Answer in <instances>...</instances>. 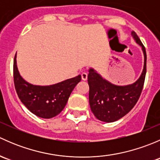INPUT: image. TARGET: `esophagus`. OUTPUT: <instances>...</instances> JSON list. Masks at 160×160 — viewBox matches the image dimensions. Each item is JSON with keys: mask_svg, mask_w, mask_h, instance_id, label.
Masks as SVG:
<instances>
[{"mask_svg": "<svg viewBox=\"0 0 160 160\" xmlns=\"http://www.w3.org/2000/svg\"><path fill=\"white\" fill-rule=\"evenodd\" d=\"M81 77L83 80H88V73L87 72H82L81 73Z\"/></svg>", "mask_w": 160, "mask_h": 160, "instance_id": "esophagus-1", "label": "esophagus"}]
</instances>
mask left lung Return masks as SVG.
Returning a JSON list of instances; mask_svg holds the SVG:
<instances>
[{"label":"left lung","mask_w":160,"mask_h":160,"mask_svg":"<svg viewBox=\"0 0 160 160\" xmlns=\"http://www.w3.org/2000/svg\"><path fill=\"white\" fill-rule=\"evenodd\" d=\"M132 35L136 42L142 46L144 54V67L136 82L127 86H116L103 79L93 69H90L88 74L89 102L90 109L100 121L113 122L128 114L138 101L146 73V52L135 32Z\"/></svg>","instance_id":"8db88e82"}]
</instances>
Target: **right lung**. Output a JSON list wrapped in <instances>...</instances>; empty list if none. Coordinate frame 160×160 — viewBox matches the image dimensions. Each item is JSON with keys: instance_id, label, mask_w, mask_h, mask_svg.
Returning <instances> with one entry per match:
<instances>
[{"instance_id": "right-lung-1", "label": "right lung", "mask_w": 160, "mask_h": 160, "mask_svg": "<svg viewBox=\"0 0 160 160\" xmlns=\"http://www.w3.org/2000/svg\"><path fill=\"white\" fill-rule=\"evenodd\" d=\"M13 72L14 88L19 99L31 112L42 118H51L63 110L72 90L81 80V76L79 75L50 86L31 84L19 73L16 54Z\"/></svg>"}]
</instances>
